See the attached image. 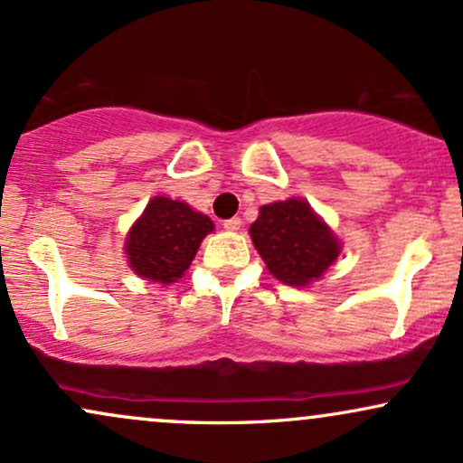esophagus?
Instances as JSON below:
<instances>
[{"instance_id": "esophagus-1", "label": "esophagus", "mask_w": 463, "mask_h": 463, "mask_svg": "<svg viewBox=\"0 0 463 463\" xmlns=\"http://www.w3.org/2000/svg\"><path fill=\"white\" fill-rule=\"evenodd\" d=\"M224 228H226V231L235 232V231H239V228H241V220H239V217H231V220L224 222Z\"/></svg>"}]
</instances>
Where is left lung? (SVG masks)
<instances>
[{"label": "left lung", "mask_w": 463, "mask_h": 463, "mask_svg": "<svg viewBox=\"0 0 463 463\" xmlns=\"http://www.w3.org/2000/svg\"><path fill=\"white\" fill-rule=\"evenodd\" d=\"M250 237L269 274L291 287L320 279L342 252L337 237L313 213L309 202L296 198L261 206Z\"/></svg>", "instance_id": "8db88e82"}]
</instances>
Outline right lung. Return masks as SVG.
I'll return each instance as SVG.
<instances>
[{
	"label": "right lung",
	"instance_id": "add662e5",
	"mask_svg": "<svg viewBox=\"0 0 463 463\" xmlns=\"http://www.w3.org/2000/svg\"><path fill=\"white\" fill-rule=\"evenodd\" d=\"M213 228V222L187 202L156 195L126 237L132 272L152 283H176Z\"/></svg>",
	"mask_w": 463,
	"mask_h": 463
}]
</instances>
